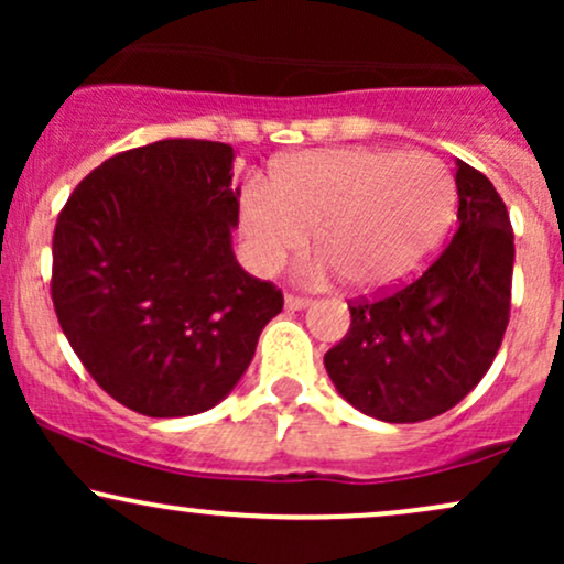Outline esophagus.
Wrapping results in <instances>:
<instances>
[{
  "mask_svg": "<svg viewBox=\"0 0 564 564\" xmlns=\"http://www.w3.org/2000/svg\"><path fill=\"white\" fill-rule=\"evenodd\" d=\"M310 304L307 296L300 294H286V310H304Z\"/></svg>",
  "mask_w": 564,
  "mask_h": 564,
  "instance_id": "esophagus-1",
  "label": "esophagus"
}]
</instances>
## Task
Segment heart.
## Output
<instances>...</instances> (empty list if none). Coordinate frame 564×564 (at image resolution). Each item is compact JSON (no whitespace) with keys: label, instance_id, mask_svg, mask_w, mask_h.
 <instances>
[{"label":"heart","instance_id":"heart-1","mask_svg":"<svg viewBox=\"0 0 564 564\" xmlns=\"http://www.w3.org/2000/svg\"><path fill=\"white\" fill-rule=\"evenodd\" d=\"M453 200V174L432 153L328 148L275 161L268 185H246L238 225L246 260L260 273H273L315 225L323 251L302 273L321 281L341 270L352 286L379 291L430 260Z\"/></svg>","mask_w":564,"mask_h":564}]
</instances>
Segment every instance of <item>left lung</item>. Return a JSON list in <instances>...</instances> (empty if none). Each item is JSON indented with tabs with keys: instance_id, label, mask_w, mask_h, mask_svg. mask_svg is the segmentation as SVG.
Returning a JSON list of instances; mask_svg holds the SVG:
<instances>
[{
	"instance_id": "1",
	"label": "left lung",
	"mask_w": 564,
	"mask_h": 564,
	"mask_svg": "<svg viewBox=\"0 0 564 564\" xmlns=\"http://www.w3.org/2000/svg\"><path fill=\"white\" fill-rule=\"evenodd\" d=\"M458 225L411 283L349 302V332L323 358L341 398L392 424L462 403L488 373L509 326L514 232L498 191L456 161Z\"/></svg>"
}]
</instances>
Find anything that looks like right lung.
<instances>
[{
  "instance_id": "add662e5",
  "label": "right lung",
  "mask_w": 564,
  "mask_h": 564,
  "mask_svg": "<svg viewBox=\"0 0 564 564\" xmlns=\"http://www.w3.org/2000/svg\"><path fill=\"white\" fill-rule=\"evenodd\" d=\"M232 148L159 140L102 161L53 236L55 315L89 377L142 416L209 411L251 364L281 289L236 262Z\"/></svg>"
}]
</instances>
